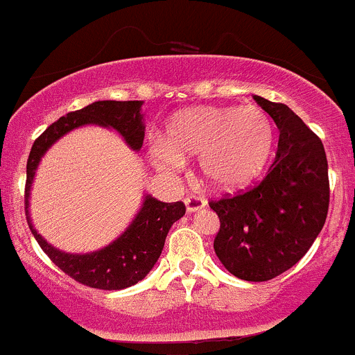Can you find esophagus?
<instances>
[{
	"label": "esophagus",
	"mask_w": 355,
	"mask_h": 355,
	"mask_svg": "<svg viewBox=\"0 0 355 355\" xmlns=\"http://www.w3.org/2000/svg\"><path fill=\"white\" fill-rule=\"evenodd\" d=\"M184 205H186V210H188V212H196V210L203 209V207L207 205V202L202 198V196L188 195L184 198Z\"/></svg>",
	"instance_id": "esophagus-1"
}]
</instances>
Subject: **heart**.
Masks as SVG:
<instances>
[{
    "label": "heart",
    "instance_id": "heart-1",
    "mask_svg": "<svg viewBox=\"0 0 355 355\" xmlns=\"http://www.w3.org/2000/svg\"><path fill=\"white\" fill-rule=\"evenodd\" d=\"M272 143V122L261 107H193L171 119L164 139L150 146V159L159 169L181 171L184 159L200 157L203 181L234 191L262 173Z\"/></svg>",
    "mask_w": 355,
    "mask_h": 355
}]
</instances>
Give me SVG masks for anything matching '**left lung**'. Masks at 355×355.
Returning a JSON list of instances; mask_svg holds the SVG:
<instances>
[{"mask_svg": "<svg viewBox=\"0 0 355 355\" xmlns=\"http://www.w3.org/2000/svg\"><path fill=\"white\" fill-rule=\"evenodd\" d=\"M254 98L279 129L275 162L257 186L209 205L220 220L214 250L224 268L245 282H269L293 268L324 226L328 160L295 112Z\"/></svg>", "mask_w": 355, "mask_h": 355, "instance_id": "left-lung-1", "label": "left lung"}]
</instances>
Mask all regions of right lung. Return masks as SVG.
Wrapping results in <instances>:
<instances>
[{
  "label": "right lung",
  "instance_id": "obj_1",
  "mask_svg": "<svg viewBox=\"0 0 355 355\" xmlns=\"http://www.w3.org/2000/svg\"><path fill=\"white\" fill-rule=\"evenodd\" d=\"M143 101H94L80 110L60 117L34 141L27 159L26 181V216L31 233L37 240L44 254L58 266L65 275L77 283L98 290H122L141 282L162 254L166 236L171 226L186 212L182 202L164 203L146 195L141 209L128 230L101 250L91 254H65L51 247L33 227L29 219V195L34 174L41 157L72 129L86 124H98L121 132L132 150H139L145 138V124L141 114Z\"/></svg>",
  "mask_w": 355,
  "mask_h": 355
}]
</instances>
